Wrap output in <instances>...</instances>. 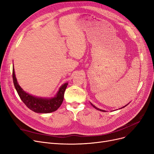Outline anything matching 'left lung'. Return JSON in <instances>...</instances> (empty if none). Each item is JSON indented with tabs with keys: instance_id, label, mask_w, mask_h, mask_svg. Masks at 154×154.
<instances>
[{
	"instance_id": "left-lung-1",
	"label": "left lung",
	"mask_w": 154,
	"mask_h": 154,
	"mask_svg": "<svg viewBox=\"0 0 154 154\" xmlns=\"http://www.w3.org/2000/svg\"><path fill=\"white\" fill-rule=\"evenodd\" d=\"M91 103V105H92V106L94 107V108L95 109H97V110H99V111H103V112H104V111H105V112H106V111H104V110H103V109H100L97 108V107H96V106H95L94 105H93V104H92L91 103ZM128 104H129V103H128ZM128 104H126V106H125L122 107V108H125V106H127V105H128Z\"/></svg>"
}]
</instances>
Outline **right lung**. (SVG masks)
I'll return each instance as SVG.
<instances>
[{
	"label": "right lung",
	"mask_w": 154,
	"mask_h": 154,
	"mask_svg": "<svg viewBox=\"0 0 154 154\" xmlns=\"http://www.w3.org/2000/svg\"><path fill=\"white\" fill-rule=\"evenodd\" d=\"M12 78L15 88L22 101L29 109L38 113H50L57 110L63 101L65 91L68 85V83L63 84L55 97L43 98L32 96L21 88L17 81L14 66L12 69Z\"/></svg>",
	"instance_id": "add662e5"
}]
</instances>
